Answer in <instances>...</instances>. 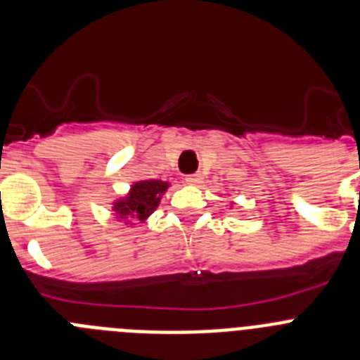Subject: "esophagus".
Returning <instances> with one entry per match:
<instances>
[{
  "instance_id": "esophagus-1",
  "label": "esophagus",
  "mask_w": 360,
  "mask_h": 360,
  "mask_svg": "<svg viewBox=\"0 0 360 360\" xmlns=\"http://www.w3.org/2000/svg\"><path fill=\"white\" fill-rule=\"evenodd\" d=\"M186 184H189V186H198V184H202V174H200V173L187 174Z\"/></svg>"
}]
</instances>
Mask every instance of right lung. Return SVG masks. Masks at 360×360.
Listing matches in <instances>:
<instances>
[{
    "label": "right lung",
    "mask_w": 360,
    "mask_h": 360,
    "mask_svg": "<svg viewBox=\"0 0 360 360\" xmlns=\"http://www.w3.org/2000/svg\"><path fill=\"white\" fill-rule=\"evenodd\" d=\"M169 184L162 180H144V182L133 184L131 191L126 198L115 202V211L120 218L131 216L136 219H146L160 203L162 195L167 191Z\"/></svg>",
    "instance_id": "right-lung-1"
}]
</instances>
